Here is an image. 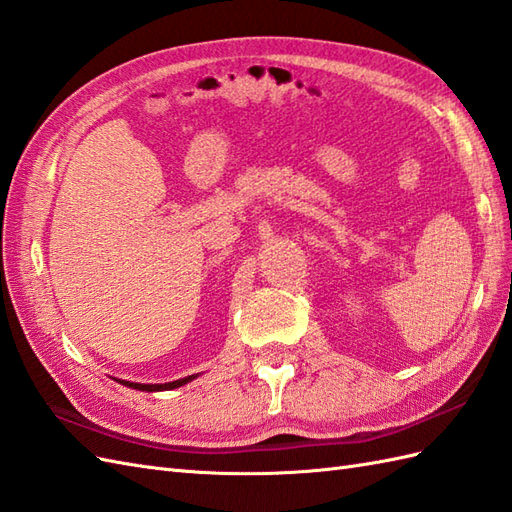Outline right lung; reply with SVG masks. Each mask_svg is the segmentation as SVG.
<instances>
[{
    "mask_svg": "<svg viewBox=\"0 0 512 512\" xmlns=\"http://www.w3.org/2000/svg\"><path fill=\"white\" fill-rule=\"evenodd\" d=\"M199 378V373H193V376H186L180 380H173V382H165V384H141V382H130V380H117L119 384L128 386V389H136V391H145V393H154V391H171V389H178V386H184L186 382H191Z\"/></svg>",
    "mask_w": 512,
    "mask_h": 512,
    "instance_id": "right-lung-1",
    "label": "right lung"
}]
</instances>
